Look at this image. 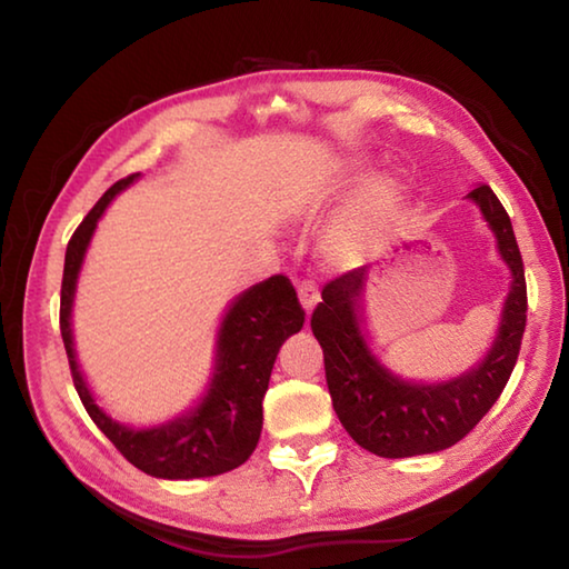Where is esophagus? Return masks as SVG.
I'll list each match as a JSON object with an SVG mask.
<instances>
[{"label":"esophagus","mask_w":569,"mask_h":569,"mask_svg":"<svg viewBox=\"0 0 569 569\" xmlns=\"http://www.w3.org/2000/svg\"><path fill=\"white\" fill-rule=\"evenodd\" d=\"M298 301H301L306 313H311L313 306L319 303V288H316L311 281H301L298 283Z\"/></svg>","instance_id":"obj_1"}]
</instances>
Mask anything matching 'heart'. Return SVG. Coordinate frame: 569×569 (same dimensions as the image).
I'll list each match as a JSON object with an SVG mask.
<instances>
[{"label": "heart", "mask_w": 569, "mask_h": 569, "mask_svg": "<svg viewBox=\"0 0 569 569\" xmlns=\"http://www.w3.org/2000/svg\"><path fill=\"white\" fill-rule=\"evenodd\" d=\"M349 160L346 168H359ZM399 206V190L389 178H371L361 182L346 203L326 220L319 230V253L331 268H356L373 253L379 240L387 236Z\"/></svg>", "instance_id": "1"}]
</instances>
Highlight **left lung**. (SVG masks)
I'll list each match as a JSON object with an SVG mask.
<instances>
[{"instance_id": "1", "label": "left lung", "mask_w": 569, "mask_h": 569, "mask_svg": "<svg viewBox=\"0 0 569 569\" xmlns=\"http://www.w3.org/2000/svg\"><path fill=\"white\" fill-rule=\"evenodd\" d=\"M497 240L509 271V291L495 341L467 371L445 381L403 379L371 346L366 329V288L371 268H356L323 288L311 331L323 349L333 411L356 445L371 455L403 459L455 447L495 407L507 387L527 323L525 266L507 210L489 186L467 192Z\"/></svg>"}]
</instances>
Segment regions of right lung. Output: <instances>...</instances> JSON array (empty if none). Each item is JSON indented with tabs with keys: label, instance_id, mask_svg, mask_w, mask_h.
<instances>
[{
	"label": "right lung",
	"instance_id": "right-lung-1",
	"mask_svg": "<svg viewBox=\"0 0 569 569\" xmlns=\"http://www.w3.org/2000/svg\"><path fill=\"white\" fill-rule=\"evenodd\" d=\"M140 180L122 178L104 192L67 243L60 329L72 381L90 419L98 423L130 465L158 479L216 477L243 465L253 455L263 429V397L283 341L303 329V308L286 276L250 286L228 303L216 333L213 369L203 393L190 409L152 427H130L100 407L74 351L72 308L84 256L104 210Z\"/></svg>",
	"mask_w": 569,
	"mask_h": 569
}]
</instances>
